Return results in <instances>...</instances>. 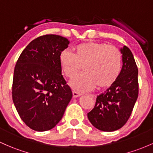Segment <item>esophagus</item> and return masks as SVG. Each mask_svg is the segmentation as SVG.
<instances>
[{
    "mask_svg": "<svg viewBox=\"0 0 153 153\" xmlns=\"http://www.w3.org/2000/svg\"><path fill=\"white\" fill-rule=\"evenodd\" d=\"M72 93H73L74 98H77V97L80 96L82 95V93H79V92L76 91V90H73V91H72Z\"/></svg>",
    "mask_w": 153,
    "mask_h": 153,
    "instance_id": "esophagus-1",
    "label": "esophagus"
}]
</instances>
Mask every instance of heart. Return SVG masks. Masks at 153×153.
<instances>
[{"label": "heart", "mask_w": 153, "mask_h": 153, "mask_svg": "<svg viewBox=\"0 0 153 153\" xmlns=\"http://www.w3.org/2000/svg\"><path fill=\"white\" fill-rule=\"evenodd\" d=\"M74 54L65 50L60 55V64L63 73L68 78H73L82 66L85 73L71 81L74 89L85 91L111 86L120 74L122 55L114 46L105 43L88 42L78 44L73 48Z\"/></svg>", "instance_id": "1"}]
</instances>
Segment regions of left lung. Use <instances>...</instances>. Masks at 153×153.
I'll use <instances>...</instances> for the list:
<instances>
[{"instance_id": "left-lung-1", "label": "left lung", "mask_w": 153, "mask_h": 153, "mask_svg": "<svg viewBox=\"0 0 153 153\" xmlns=\"http://www.w3.org/2000/svg\"><path fill=\"white\" fill-rule=\"evenodd\" d=\"M123 66L116 82L97 96L94 108L88 113L91 124L103 131H116L129 119L139 95L138 68L132 52L120 49Z\"/></svg>"}]
</instances>
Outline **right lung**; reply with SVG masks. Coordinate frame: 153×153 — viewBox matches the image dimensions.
Segmentation results:
<instances>
[{"instance_id": "1", "label": "right lung", "mask_w": 153, "mask_h": 153, "mask_svg": "<svg viewBox=\"0 0 153 153\" xmlns=\"http://www.w3.org/2000/svg\"><path fill=\"white\" fill-rule=\"evenodd\" d=\"M68 44L60 36H42L25 47L16 63L13 102L22 120L34 131L53 128L72 98L60 64V54Z\"/></svg>"}]
</instances>
